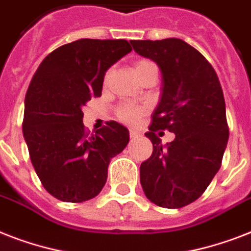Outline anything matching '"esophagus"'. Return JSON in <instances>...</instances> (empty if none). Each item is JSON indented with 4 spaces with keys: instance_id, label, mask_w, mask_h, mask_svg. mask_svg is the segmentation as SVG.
<instances>
[{
    "instance_id": "esophagus-1",
    "label": "esophagus",
    "mask_w": 251,
    "mask_h": 251,
    "mask_svg": "<svg viewBox=\"0 0 251 251\" xmlns=\"http://www.w3.org/2000/svg\"><path fill=\"white\" fill-rule=\"evenodd\" d=\"M141 137V133L139 131H137V130H130V138L131 139H135V138Z\"/></svg>"
}]
</instances>
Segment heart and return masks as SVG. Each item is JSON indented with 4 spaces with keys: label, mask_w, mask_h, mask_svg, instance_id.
I'll use <instances>...</instances> for the list:
<instances>
[{
    "label": "heart",
    "mask_w": 251,
    "mask_h": 251,
    "mask_svg": "<svg viewBox=\"0 0 251 251\" xmlns=\"http://www.w3.org/2000/svg\"><path fill=\"white\" fill-rule=\"evenodd\" d=\"M153 65L152 62H150L147 60H139L137 61L135 64H134V70L137 73V75L139 76L142 73L145 72L146 69L149 68ZM110 75V70L109 72H106L105 76H104V82L108 80ZM146 110L147 108L146 106H142V105H133V104H122L117 108V117L122 121H126V122H134L137 121L138 118L143 116L146 113Z\"/></svg>",
    "instance_id": "b5f03b06"
}]
</instances>
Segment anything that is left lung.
Listing matches in <instances>:
<instances>
[{
	"label": "left lung",
	"mask_w": 251,
	"mask_h": 251,
	"mask_svg": "<svg viewBox=\"0 0 251 251\" xmlns=\"http://www.w3.org/2000/svg\"><path fill=\"white\" fill-rule=\"evenodd\" d=\"M130 43L156 62L163 78L160 101L145 134L153 151L141 164L142 187L157 206L181 208L204 193L222 165L229 138L222 86L202 53L181 39ZM159 129L176 138L163 148Z\"/></svg>",
	"instance_id": "1"
}]
</instances>
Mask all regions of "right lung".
<instances>
[{
	"label": "right lung",
	"instance_id": "add662e5",
	"mask_svg": "<svg viewBox=\"0 0 251 251\" xmlns=\"http://www.w3.org/2000/svg\"><path fill=\"white\" fill-rule=\"evenodd\" d=\"M131 52L127 40L80 39L45 57L25 99L23 137L43 186L62 202L95 198L108 177L110 159L129 143L116 121L86 131L82 108L101 95L106 70Z\"/></svg>",
	"mask_w": 251,
	"mask_h": 251
}]
</instances>
